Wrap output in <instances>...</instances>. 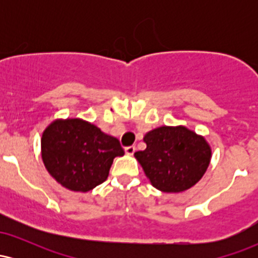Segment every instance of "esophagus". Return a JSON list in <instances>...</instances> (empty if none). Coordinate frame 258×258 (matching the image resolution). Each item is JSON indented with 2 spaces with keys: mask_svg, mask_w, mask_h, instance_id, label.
<instances>
[{
  "mask_svg": "<svg viewBox=\"0 0 258 258\" xmlns=\"http://www.w3.org/2000/svg\"><path fill=\"white\" fill-rule=\"evenodd\" d=\"M125 152L127 155H133V153L136 152V147H133V146L127 147V148H125Z\"/></svg>",
  "mask_w": 258,
  "mask_h": 258,
  "instance_id": "obj_1",
  "label": "esophagus"
}]
</instances>
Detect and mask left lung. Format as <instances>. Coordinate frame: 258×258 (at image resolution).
I'll return each instance as SVG.
<instances>
[{
  "mask_svg": "<svg viewBox=\"0 0 258 258\" xmlns=\"http://www.w3.org/2000/svg\"><path fill=\"white\" fill-rule=\"evenodd\" d=\"M147 148L136 152L147 178L164 193H182L205 174L212 149L205 137L185 126H160L147 132Z\"/></svg>",
  "mask_w": 258,
  "mask_h": 258,
  "instance_id": "8db88e82",
  "label": "left lung"
}]
</instances>
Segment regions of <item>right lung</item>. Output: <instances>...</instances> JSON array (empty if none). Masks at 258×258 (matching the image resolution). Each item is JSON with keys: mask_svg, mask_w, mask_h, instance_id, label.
Instances as JSON below:
<instances>
[{"mask_svg": "<svg viewBox=\"0 0 258 258\" xmlns=\"http://www.w3.org/2000/svg\"><path fill=\"white\" fill-rule=\"evenodd\" d=\"M123 154L119 139L80 117L53 120L41 137L47 172L72 191L87 193L104 182L114 159Z\"/></svg>", "mask_w": 258, "mask_h": 258, "instance_id": "1", "label": "right lung"}]
</instances>
